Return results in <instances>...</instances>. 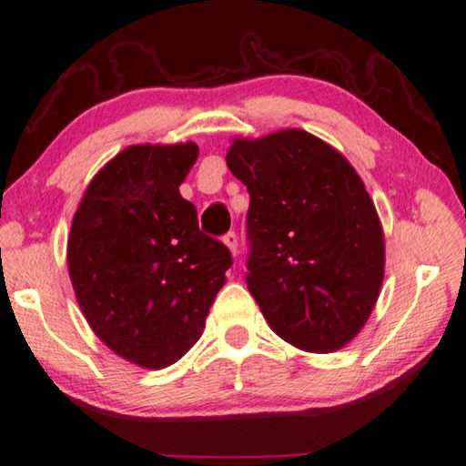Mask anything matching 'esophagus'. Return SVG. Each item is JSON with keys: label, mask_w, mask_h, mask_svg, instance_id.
I'll return each instance as SVG.
<instances>
[{"label": "esophagus", "mask_w": 466, "mask_h": 466, "mask_svg": "<svg viewBox=\"0 0 466 466\" xmlns=\"http://www.w3.org/2000/svg\"><path fill=\"white\" fill-rule=\"evenodd\" d=\"M223 241H225V246L231 249V254L233 256H238L239 254V246H238V235H235L233 231H228L225 238H223Z\"/></svg>", "instance_id": "1"}]
</instances>
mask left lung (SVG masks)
I'll use <instances>...</instances> for the list:
<instances>
[{
    "mask_svg": "<svg viewBox=\"0 0 466 466\" xmlns=\"http://www.w3.org/2000/svg\"><path fill=\"white\" fill-rule=\"evenodd\" d=\"M249 192L246 283L280 339L332 353L368 322L384 280V233L363 181L303 129L233 140Z\"/></svg>",
    "mask_w": 466,
    "mask_h": 466,
    "instance_id": "1",
    "label": "left lung"
}]
</instances>
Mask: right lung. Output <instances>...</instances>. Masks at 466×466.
<instances>
[{
	"label": "right lung",
	"instance_id": "add662e5",
	"mask_svg": "<svg viewBox=\"0 0 466 466\" xmlns=\"http://www.w3.org/2000/svg\"><path fill=\"white\" fill-rule=\"evenodd\" d=\"M196 158L194 142L127 147L95 175L72 220L67 270L82 314L140 368H169L196 345L233 264L179 194Z\"/></svg>",
	"mask_w": 466,
	"mask_h": 466
}]
</instances>
